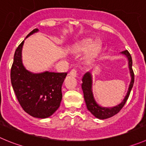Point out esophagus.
Masks as SVG:
<instances>
[{"label":"esophagus","instance_id":"obj_1","mask_svg":"<svg viewBox=\"0 0 146 146\" xmlns=\"http://www.w3.org/2000/svg\"><path fill=\"white\" fill-rule=\"evenodd\" d=\"M69 75L70 76H73V77H76L77 76V70H76V69H72L70 71V73H69Z\"/></svg>","mask_w":146,"mask_h":146}]
</instances>
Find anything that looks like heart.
Instances as JSON below:
<instances>
[{
  "instance_id": "heart-1",
  "label": "heart",
  "mask_w": 146,
  "mask_h": 146,
  "mask_svg": "<svg viewBox=\"0 0 146 146\" xmlns=\"http://www.w3.org/2000/svg\"><path fill=\"white\" fill-rule=\"evenodd\" d=\"M97 44H93V40L92 39H84L76 43L72 48V50L74 52L80 53L86 51L87 50L91 48L88 52V56L92 58L96 54L97 52Z\"/></svg>"
}]
</instances>
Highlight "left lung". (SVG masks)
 <instances>
[{
	"label": "left lung",
	"instance_id": "obj_1",
	"mask_svg": "<svg viewBox=\"0 0 146 146\" xmlns=\"http://www.w3.org/2000/svg\"><path fill=\"white\" fill-rule=\"evenodd\" d=\"M122 54H125L127 57V60H128V65L129 69H130V76H131V81L129 85L128 91L127 93L126 96H125V99H123L120 104H118L117 106L114 107H102L99 106L95 101L94 98L93 96V92H92V74L90 72H87L85 73L82 78V87L83 92H84V100L86 104L87 109L88 111H91L94 116L96 117V118L100 119H104L110 118L111 117H113L114 115L117 114L119 111L122 109L124 105L126 103L127 100L128 99L129 96H130V92L133 86V84H134V72H133L132 66H133V60H132V57L129 52L127 50H125V51L122 52Z\"/></svg>",
	"mask_w": 146,
	"mask_h": 146
}]
</instances>
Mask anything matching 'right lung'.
I'll list each match as a JSON object with an SVG mask.
<instances>
[{"label": "right lung", "mask_w": 146, "mask_h": 146, "mask_svg": "<svg viewBox=\"0 0 146 146\" xmlns=\"http://www.w3.org/2000/svg\"><path fill=\"white\" fill-rule=\"evenodd\" d=\"M35 29L27 36L37 32ZM24 40L16 48L11 70V81L16 98L23 110L34 117H49L60 107L61 88L67 73L45 71L33 73L25 68L21 59Z\"/></svg>", "instance_id": "obj_1"}]
</instances>
